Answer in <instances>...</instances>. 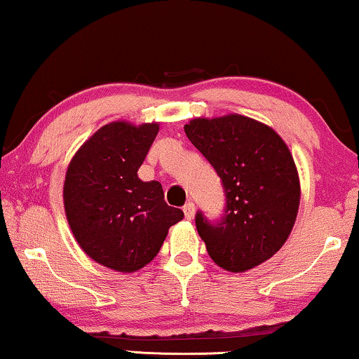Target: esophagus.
<instances>
[{
  "mask_svg": "<svg viewBox=\"0 0 359 359\" xmlns=\"http://www.w3.org/2000/svg\"><path fill=\"white\" fill-rule=\"evenodd\" d=\"M183 210H184V217L188 219V220H191V219L194 217L196 208H194V204H193V203H186V204H184V208H183Z\"/></svg>",
  "mask_w": 359,
  "mask_h": 359,
  "instance_id": "1",
  "label": "esophagus"
}]
</instances>
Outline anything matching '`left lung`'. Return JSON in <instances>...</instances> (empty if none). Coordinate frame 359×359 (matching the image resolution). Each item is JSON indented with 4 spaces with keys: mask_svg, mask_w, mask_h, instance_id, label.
Returning a JSON list of instances; mask_svg holds the SVG:
<instances>
[{
    "mask_svg": "<svg viewBox=\"0 0 359 359\" xmlns=\"http://www.w3.org/2000/svg\"><path fill=\"white\" fill-rule=\"evenodd\" d=\"M184 132L222 180L225 214L196 215L209 257L230 273L248 271L286 243L301 203V183L286 142L271 127L240 114L196 117Z\"/></svg>",
    "mask_w": 359,
    "mask_h": 359,
    "instance_id": "left-lung-1",
    "label": "left lung"
}]
</instances>
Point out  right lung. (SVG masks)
<instances>
[{"label":"right lung","instance_id":"right-lung-1","mask_svg":"<svg viewBox=\"0 0 359 359\" xmlns=\"http://www.w3.org/2000/svg\"><path fill=\"white\" fill-rule=\"evenodd\" d=\"M158 122L114 121L83 144L67 168L63 205L73 237L91 259L119 273L144 268L183 210L165 203L158 181L137 175Z\"/></svg>","mask_w":359,"mask_h":359}]
</instances>
